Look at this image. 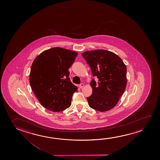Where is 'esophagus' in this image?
Returning a JSON list of instances; mask_svg holds the SVG:
<instances>
[{
	"mask_svg": "<svg viewBox=\"0 0 160 160\" xmlns=\"http://www.w3.org/2000/svg\"><path fill=\"white\" fill-rule=\"evenodd\" d=\"M84 87V84H80V85H79V88H83V87Z\"/></svg>",
	"mask_w": 160,
	"mask_h": 160,
	"instance_id": "obj_1",
	"label": "esophagus"
}]
</instances>
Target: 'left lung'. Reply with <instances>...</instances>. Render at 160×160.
<instances>
[{
  "instance_id": "1",
  "label": "left lung",
  "mask_w": 160,
  "mask_h": 160,
  "mask_svg": "<svg viewBox=\"0 0 160 160\" xmlns=\"http://www.w3.org/2000/svg\"><path fill=\"white\" fill-rule=\"evenodd\" d=\"M82 57L97 77L90 82L92 92L87 100L89 107L103 112L112 109L118 103L127 85V68L123 60L114 53L105 50L88 51Z\"/></svg>"
}]
</instances>
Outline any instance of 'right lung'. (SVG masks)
<instances>
[{"instance_id":"1","label":"right lung","mask_w":160,"mask_h":160,"mask_svg":"<svg viewBox=\"0 0 160 160\" xmlns=\"http://www.w3.org/2000/svg\"><path fill=\"white\" fill-rule=\"evenodd\" d=\"M78 54L71 50L54 47L41 53L32 64L30 85L41 104L48 110L58 112L70 107L78 87L68 78V69Z\"/></svg>"}]
</instances>
